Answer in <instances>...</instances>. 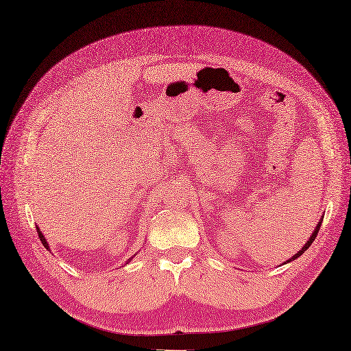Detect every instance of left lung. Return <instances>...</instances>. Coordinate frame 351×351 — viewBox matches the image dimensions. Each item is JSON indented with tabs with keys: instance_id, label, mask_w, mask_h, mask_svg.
Here are the masks:
<instances>
[{
	"instance_id": "obj_1",
	"label": "left lung",
	"mask_w": 351,
	"mask_h": 351,
	"mask_svg": "<svg viewBox=\"0 0 351 351\" xmlns=\"http://www.w3.org/2000/svg\"><path fill=\"white\" fill-rule=\"evenodd\" d=\"M320 226H322V221L317 223V227H316V230H314L313 231V234H311V237L308 239V241H307V243H305V246L300 250V252H296V255H293L291 259H289V261H286V263H291V261H293V259H296V258H298V256H301L302 254H304V250H307L310 246H311V243H313V241H314V239H316L317 237V232H319V228H320Z\"/></svg>"
}]
</instances>
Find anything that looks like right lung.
Returning a JSON list of instances; mask_svg holds the SVG:
<instances>
[{
	"instance_id": "1",
	"label": "right lung",
	"mask_w": 351,
	"mask_h": 351,
	"mask_svg": "<svg viewBox=\"0 0 351 351\" xmlns=\"http://www.w3.org/2000/svg\"><path fill=\"white\" fill-rule=\"evenodd\" d=\"M37 231H38V237H40V240H41V243L44 245V247H47L49 249V245H47V241H46V237H44L43 234H41V231L37 228ZM129 261H130V259H129Z\"/></svg>"
}]
</instances>
